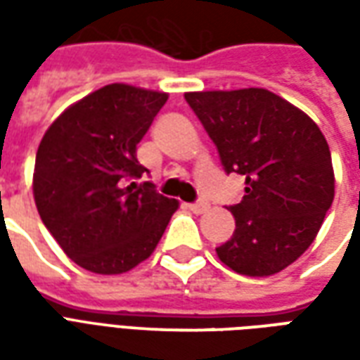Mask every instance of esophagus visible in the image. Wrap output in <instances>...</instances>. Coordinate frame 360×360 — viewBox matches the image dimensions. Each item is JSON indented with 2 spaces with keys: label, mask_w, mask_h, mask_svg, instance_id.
Wrapping results in <instances>:
<instances>
[{
  "label": "esophagus",
  "mask_w": 360,
  "mask_h": 360,
  "mask_svg": "<svg viewBox=\"0 0 360 360\" xmlns=\"http://www.w3.org/2000/svg\"><path fill=\"white\" fill-rule=\"evenodd\" d=\"M188 208L195 212V214H202V212L210 208V204H208V200H196V202L188 204Z\"/></svg>",
  "instance_id": "obj_1"
}]
</instances>
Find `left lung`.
I'll list each match as a JSON object with an SVG mask.
<instances>
[{
    "mask_svg": "<svg viewBox=\"0 0 360 360\" xmlns=\"http://www.w3.org/2000/svg\"><path fill=\"white\" fill-rule=\"evenodd\" d=\"M185 100L226 173L245 175V196L229 206L235 231L216 249L219 260L252 278L293 264L333 202L332 154L322 131L264 89L187 92Z\"/></svg>",
    "mask_w": 360,
    "mask_h": 360,
    "instance_id": "1",
    "label": "left lung"
}]
</instances>
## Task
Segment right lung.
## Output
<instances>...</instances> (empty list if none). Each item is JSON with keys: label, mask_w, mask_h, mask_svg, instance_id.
I'll use <instances>...</instances> for the list:
<instances>
[{"label": "right lung", "mask_w": 360, "mask_h": 360, "mask_svg": "<svg viewBox=\"0 0 360 360\" xmlns=\"http://www.w3.org/2000/svg\"><path fill=\"white\" fill-rule=\"evenodd\" d=\"M167 102L165 92L108 84L59 115L36 152L34 202L75 264L123 274L154 252L177 210L156 193L136 144Z\"/></svg>", "instance_id": "right-lung-1"}]
</instances>
